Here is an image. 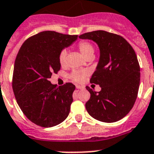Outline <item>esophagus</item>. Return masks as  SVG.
<instances>
[{"instance_id": "1", "label": "esophagus", "mask_w": 154, "mask_h": 154, "mask_svg": "<svg viewBox=\"0 0 154 154\" xmlns=\"http://www.w3.org/2000/svg\"><path fill=\"white\" fill-rule=\"evenodd\" d=\"M76 89H78V90H83L84 87H83V86H78V85H77V86H76Z\"/></svg>"}]
</instances>
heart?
I'll use <instances>...</instances> for the list:
<instances>
[{
	"label": "heart",
	"instance_id": "obj_1",
	"mask_svg": "<svg viewBox=\"0 0 154 154\" xmlns=\"http://www.w3.org/2000/svg\"><path fill=\"white\" fill-rule=\"evenodd\" d=\"M79 51L82 54V55L86 59L93 58L94 56V47L91 43L88 41H80L77 46ZM66 56L67 52L65 50L61 51L58 54V62L61 66H64L66 62ZM86 73L82 71H72V73L69 75V78L73 81L75 82H81L82 81L83 78L86 76Z\"/></svg>",
	"mask_w": 154,
	"mask_h": 154
}]
</instances>
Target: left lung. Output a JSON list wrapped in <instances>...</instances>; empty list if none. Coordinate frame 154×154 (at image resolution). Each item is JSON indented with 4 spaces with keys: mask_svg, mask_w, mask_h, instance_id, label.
<instances>
[{
    "mask_svg": "<svg viewBox=\"0 0 154 154\" xmlns=\"http://www.w3.org/2000/svg\"><path fill=\"white\" fill-rule=\"evenodd\" d=\"M79 38L96 42L100 51L90 82L100 85L101 90L86 86L90 93L86 111L100 122H118L128 115L137 98L140 67L136 52L122 36L103 30L86 32Z\"/></svg>",
    "mask_w": 154,
    "mask_h": 154,
    "instance_id": "left-lung-1",
    "label": "left lung"
}]
</instances>
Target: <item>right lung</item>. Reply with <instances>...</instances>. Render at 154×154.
<instances>
[{
    "label": "right lung",
    "mask_w": 154,
    "mask_h": 154,
    "mask_svg": "<svg viewBox=\"0 0 154 154\" xmlns=\"http://www.w3.org/2000/svg\"><path fill=\"white\" fill-rule=\"evenodd\" d=\"M77 38V35L43 31L28 38L18 51L12 89L20 109L34 124L50 128L68 116L75 86L67 82L58 87L49 79L61 68L59 53Z\"/></svg>",
    "instance_id": "right-lung-1"
}]
</instances>
